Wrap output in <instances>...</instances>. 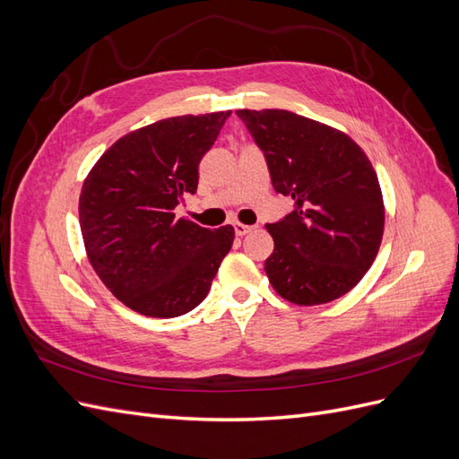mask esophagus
Here are the masks:
<instances>
[{
  "instance_id": "34e87169",
  "label": "esophagus",
  "mask_w": 459,
  "mask_h": 459,
  "mask_svg": "<svg viewBox=\"0 0 459 459\" xmlns=\"http://www.w3.org/2000/svg\"><path fill=\"white\" fill-rule=\"evenodd\" d=\"M233 230H235V235H239V238H243V235H247L248 231H253L255 226H247V224H241V221H235Z\"/></svg>"
}]
</instances>
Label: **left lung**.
Listing matches in <instances>:
<instances>
[{
    "mask_svg": "<svg viewBox=\"0 0 459 459\" xmlns=\"http://www.w3.org/2000/svg\"><path fill=\"white\" fill-rule=\"evenodd\" d=\"M266 159L272 186L295 211L266 224L268 280L300 307L331 302L369 270L385 228L377 174L349 135L289 110H238Z\"/></svg>",
    "mask_w": 459,
    "mask_h": 459,
    "instance_id": "1",
    "label": "left lung"
}]
</instances>
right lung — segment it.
Wrapping results in <instances>:
<instances>
[{
  "label": "right lung",
  "mask_w": 459,
  "mask_h": 459,
  "mask_svg": "<svg viewBox=\"0 0 459 459\" xmlns=\"http://www.w3.org/2000/svg\"><path fill=\"white\" fill-rule=\"evenodd\" d=\"M231 110L164 118L110 145L80 195V230L101 281L151 317L187 314L211 290L235 231L201 228L174 208L197 193L199 162Z\"/></svg>",
  "instance_id": "add662e5"
}]
</instances>
